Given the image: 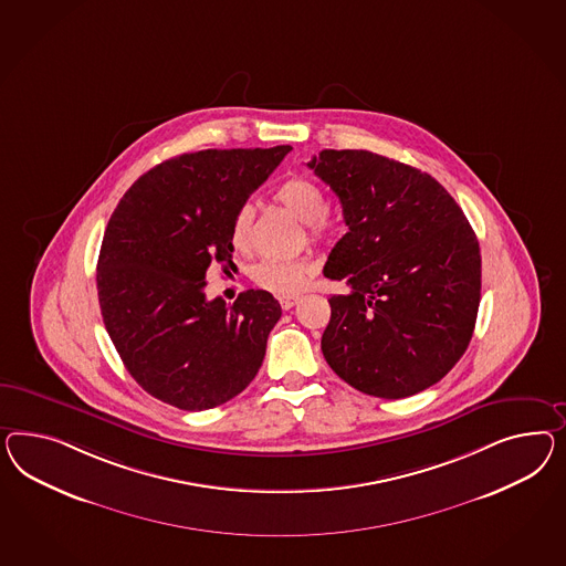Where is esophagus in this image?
<instances>
[{
    "label": "esophagus",
    "mask_w": 566,
    "mask_h": 566,
    "mask_svg": "<svg viewBox=\"0 0 566 566\" xmlns=\"http://www.w3.org/2000/svg\"><path fill=\"white\" fill-rule=\"evenodd\" d=\"M298 301H301L298 294H286V296H280V306H282L284 311H289V308L296 305Z\"/></svg>",
    "instance_id": "1"
}]
</instances>
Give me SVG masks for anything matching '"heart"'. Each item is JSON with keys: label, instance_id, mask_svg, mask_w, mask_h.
<instances>
[{"label": "heart", "instance_id": "obj_1", "mask_svg": "<svg viewBox=\"0 0 566 566\" xmlns=\"http://www.w3.org/2000/svg\"><path fill=\"white\" fill-rule=\"evenodd\" d=\"M275 199L305 222L308 232L319 239L325 234V220L327 199L322 189L313 181L303 177H292L277 187ZM251 227H253V208L241 206L230 224V243L237 251H249L251 247ZM313 265L306 260H261L253 265L251 277L263 291L274 294H292L298 292L305 284L306 275L311 274Z\"/></svg>", "mask_w": 566, "mask_h": 566}]
</instances>
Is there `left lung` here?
<instances>
[{"instance_id":"8db88e82","label":"left lung","mask_w":566,"mask_h":566,"mask_svg":"<svg viewBox=\"0 0 566 566\" xmlns=\"http://www.w3.org/2000/svg\"><path fill=\"white\" fill-rule=\"evenodd\" d=\"M306 167L336 193L348 232L323 274L327 365L382 399L424 391L455 367L474 334L482 260L455 199L428 172L368 150H323Z\"/></svg>"}]
</instances>
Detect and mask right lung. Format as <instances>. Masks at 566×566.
Listing matches in <instances>:
<instances>
[{"label": "right lung", "mask_w": 566, "mask_h": 566, "mask_svg": "<svg viewBox=\"0 0 566 566\" xmlns=\"http://www.w3.org/2000/svg\"><path fill=\"white\" fill-rule=\"evenodd\" d=\"M291 146L181 154L142 175L108 220L96 289L108 337L153 398L199 412L239 396L282 315L270 292L206 296L232 265L230 224Z\"/></svg>", "instance_id": "1"}]
</instances>
